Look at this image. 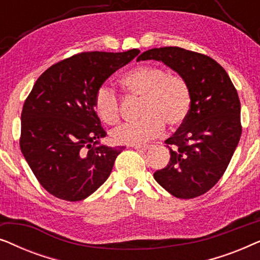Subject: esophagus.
<instances>
[{
  "label": "esophagus",
  "mask_w": 260,
  "mask_h": 260,
  "mask_svg": "<svg viewBox=\"0 0 260 260\" xmlns=\"http://www.w3.org/2000/svg\"><path fill=\"white\" fill-rule=\"evenodd\" d=\"M133 148L134 149H136V150H142V151H145V150H148L149 148V145H133Z\"/></svg>",
  "instance_id": "34e87169"
}]
</instances>
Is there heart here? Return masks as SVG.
<instances>
[{"mask_svg": "<svg viewBox=\"0 0 260 260\" xmlns=\"http://www.w3.org/2000/svg\"><path fill=\"white\" fill-rule=\"evenodd\" d=\"M123 90L129 95L141 98L140 117L112 131L117 144L138 145L157 137L167 125L169 129L180 126L190 109V91L186 81L176 74H168L156 66L141 65L126 72L120 79ZM93 105L97 116L109 125L120 118L119 98L116 92L102 85L94 93Z\"/></svg>", "mask_w": 260, "mask_h": 260, "instance_id": "obj_1", "label": "heart"}]
</instances>
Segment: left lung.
I'll list each match as a JSON object with an SVG mask.
<instances>
[{"label": "left lung", "mask_w": 260, "mask_h": 260, "mask_svg": "<svg viewBox=\"0 0 260 260\" xmlns=\"http://www.w3.org/2000/svg\"><path fill=\"white\" fill-rule=\"evenodd\" d=\"M157 60L179 73L190 91V109L166 140L170 161L154 179L180 199L208 191L221 179L241 136L240 101L229 74L214 59L180 47L152 48L137 58Z\"/></svg>", "instance_id": "1"}]
</instances>
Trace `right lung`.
Segmentation results:
<instances>
[{"label": "right lung", "mask_w": 260, "mask_h": 260, "mask_svg": "<svg viewBox=\"0 0 260 260\" xmlns=\"http://www.w3.org/2000/svg\"><path fill=\"white\" fill-rule=\"evenodd\" d=\"M138 53H79L52 65L34 84L21 113L20 148L49 194L80 201L108 180L125 147L99 144L106 133L95 113L94 93Z\"/></svg>", "instance_id": "1"}]
</instances>
